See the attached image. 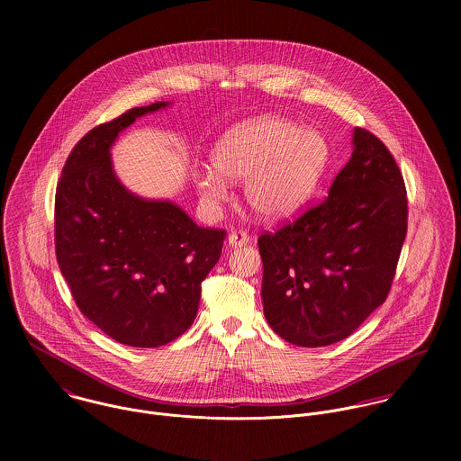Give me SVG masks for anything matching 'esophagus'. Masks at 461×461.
<instances>
[{
	"mask_svg": "<svg viewBox=\"0 0 461 461\" xmlns=\"http://www.w3.org/2000/svg\"><path fill=\"white\" fill-rule=\"evenodd\" d=\"M249 241H250V236L245 230H232L229 234V245L230 247H241V245H247Z\"/></svg>",
	"mask_w": 461,
	"mask_h": 461,
	"instance_id": "obj_1",
	"label": "esophagus"
}]
</instances>
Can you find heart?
I'll list each match as a JSON object with an SVG mask.
<instances>
[{
  "label": "heart",
  "instance_id": "1",
  "mask_svg": "<svg viewBox=\"0 0 461 461\" xmlns=\"http://www.w3.org/2000/svg\"><path fill=\"white\" fill-rule=\"evenodd\" d=\"M214 168L195 177L200 198L214 205L227 195V181L247 179L245 197L264 218H282L314 194L327 165L329 145L316 131L291 121L263 117L223 134L212 150Z\"/></svg>",
  "mask_w": 461,
  "mask_h": 461
}]
</instances>
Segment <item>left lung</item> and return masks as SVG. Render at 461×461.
I'll use <instances>...</instances> for the list:
<instances>
[{"instance_id":"8db88e82","label":"left lung","mask_w":461,"mask_h":461,"mask_svg":"<svg viewBox=\"0 0 461 461\" xmlns=\"http://www.w3.org/2000/svg\"><path fill=\"white\" fill-rule=\"evenodd\" d=\"M329 197L258 240L267 325L320 348L358 329L389 296L408 227L402 174L387 145L357 128Z\"/></svg>"}]
</instances>
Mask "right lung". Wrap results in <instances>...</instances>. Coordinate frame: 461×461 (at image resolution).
<instances>
[{"mask_svg":"<svg viewBox=\"0 0 461 461\" xmlns=\"http://www.w3.org/2000/svg\"><path fill=\"white\" fill-rule=\"evenodd\" d=\"M131 108L70 150L55 195V252L85 318L121 344L163 346L195 321L202 282L221 256L225 229L198 227L172 202L143 200L115 177L110 147Z\"/></svg>","mask_w":461,"mask_h":461,"instance_id":"right-lung-1","label":"right lung"}]
</instances>
